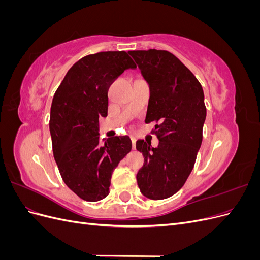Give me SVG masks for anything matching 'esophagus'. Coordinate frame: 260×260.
Returning a JSON list of instances; mask_svg holds the SVG:
<instances>
[{"label":"esophagus","mask_w":260,"mask_h":260,"mask_svg":"<svg viewBox=\"0 0 260 260\" xmlns=\"http://www.w3.org/2000/svg\"><path fill=\"white\" fill-rule=\"evenodd\" d=\"M131 142H132V147H133V149H136V142H137V140H136V138H131Z\"/></svg>","instance_id":"obj_1"}]
</instances>
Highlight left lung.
I'll list each match as a JSON object with an SVG mask.
<instances>
[{
	"label": "left lung",
	"instance_id": "left-lung-1",
	"mask_svg": "<svg viewBox=\"0 0 260 260\" xmlns=\"http://www.w3.org/2000/svg\"><path fill=\"white\" fill-rule=\"evenodd\" d=\"M151 86L145 122H156L152 131L159 145L143 140L137 149L144 165L137 175L144 196L164 200L182 187L194 167L206 118L200 81L174 54L165 50L130 51Z\"/></svg>",
	"mask_w": 260,
	"mask_h": 260
}]
</instances>
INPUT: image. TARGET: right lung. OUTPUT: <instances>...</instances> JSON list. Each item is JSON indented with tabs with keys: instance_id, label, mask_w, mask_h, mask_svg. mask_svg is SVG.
I'll list each match as a JSON object with an SVG mask.
<instances>
[{
	"instance_id": "1",
	"label": "right lung",
	"mask_w": 260,
	"mask_h": 260,
	"mask_svg": "<svg viewBox=\"0 0 260 260\" xmlns=\"http://www.w3.org/2000/svg\"><path fill=\"white\" fill-rule=\"evenodd\" d=\"M136 67L124 51L86 55L68 70L54 94V158L65 184L86 202L106 198L113 171L132 148L125 136L101 141L99 118L107 116L109 86L125 69Z\"/></svg>"
}]
</instances>
